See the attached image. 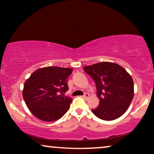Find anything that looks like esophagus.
I'll use <instances>...</instances> for the list:
<instances>
[{"mask_svg": "<svg viewBox=\"0 0 154 154\" xmlns=\"http://www.w3.org/2000/svg\"><path fill=\"white\" fill-rule=\"evenodd\" d=\"M90 95L88 93H85V94H84V95L83 96V97L85 99V100H88V99L90 98Z\"/></svg>", "mask_w": 154, "mask_h": 154, "instance_id": "1", "label": "esophagus"}]
</instances>
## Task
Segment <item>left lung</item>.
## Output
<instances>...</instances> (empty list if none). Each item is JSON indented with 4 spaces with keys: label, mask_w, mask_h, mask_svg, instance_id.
I'll return each mask as SVG.
<instances>
[{
    "label": "left lung",
    "mask_w": 154,
    "mask_h": 154,
    "mask_svg": "<svg viewBox=\"0 0 154 154\" xmlns=\"http://www.w3.org/2000/svg\"><path fill=\"white\" fill-rule=\"evenodd\" d=\"M95 82L100 104L92 113L99 119L112 121L128 110L134 97V83L125 69L113 62H102L83 67Z\"/></svg>",
    "instance_id": "left-lung-1"
}]
</instances>
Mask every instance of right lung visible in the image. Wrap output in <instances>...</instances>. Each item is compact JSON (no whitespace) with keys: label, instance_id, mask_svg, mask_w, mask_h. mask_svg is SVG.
<instances>
[{"label":"right lung","instance_id":"obj_1","mask_svg":"<svg viewBox=\"0 0 154 154\" xmlns=\"http://www.w3.org/2000/svg\"><path fill=\"white\" fill-rule=\"evenodd\" d=\"M71 68L47 66L37 69L25 81L22 94L29 111L43 121H54L70 108L72 98L64 96L68 90Z\"/></svg>","mask_w":154,"mask_h":154}]
</instances>
